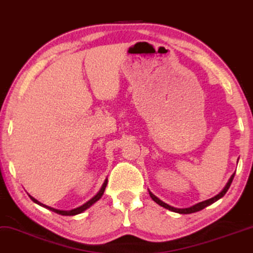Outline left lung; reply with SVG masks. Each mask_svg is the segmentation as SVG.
<instances>
[{"label":"left lung","mask_w":253,"mask_h":253,"mask_svg":"<svg viewBox=\"0 0 253 253\" xmlns=\"http://www.w3.org/2000/svg\"><path fill=\"white\" fill-rule=\"evenodd\" d=\"M233 177H235V174H232V175H231V177H230V180L228 181V183H226L225 187L223 188V190L220 191L219 194H217L216 196H213V197H211V198H209V200L203 201V202H200V203L195 204V206H193V207H189V208H183V209H178V208H174V207L169 206V204H167V203L162 202V201L160 200V198L156 197L155 195L150 193V191H149V195H150V197H152V200L154 201V202L158 203L159 206H161V207L166 208V209L170 210V211H174V212H177V213H184V215H185V213H193V212H197V211H200V210L204 209V208L208 207V206H210V204L215 203L216 201H218L219 198H222L223 196H224L225 193H226V191H228V189L230 188V185H231V183H232Z\"/></svg>","instance_id":"8db88e82"}]
</instances>
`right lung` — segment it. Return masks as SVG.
<instances>
[{
    "label": "right lung",
    "mask_w": 253,
    "mask_h": 253,
    "mask_svg": "<svg viewBox=\"0 0 253 253\" xmlns=\"http://www.w3.org/2000/svg\"><path fill=\"white\" fill-rule=\"evenodd\" d=\"M106 185H107V180H105L104 184L101 185L100 190L98 191V193H97V195H95V196L92 197L91 200L87 201V202L83 204V206L78 207V208H76V209H72V210H59V209H55V208L47 207V206H45V204H43V203L38 202V201L36 200V198H34L33 196H30V195H29V197H30L31 200H33L35 203L38 204V206H41V207H43V208H46V209H49V210H51V211H53V212H56V213H59V215H63V216H75V215H78V213L84 212L86 209H88V208L92 206V204H94L95 202H97V201L100 200V197L103 196V194H104V191H105V188H106Z\"/></svg>",
    "instance_id": "1"
}]
</instances>
